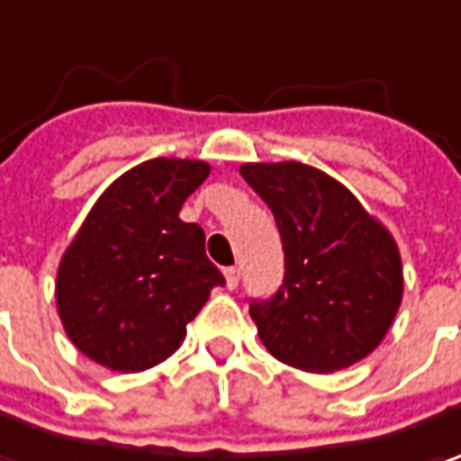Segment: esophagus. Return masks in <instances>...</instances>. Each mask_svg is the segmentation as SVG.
<instances>
[{
  "instance_id": "1",
  "label": "esophagus",
  "mask_w": 461,
  "mask_h": 461,
  "mask_svg": "<svg viewBox=\"0 0 461 461\" xmlns=\"http://www.w3.org/2000/svg\"><path fill=\"white\" fill-rule=\"evenodd\" d=\"M224 278H227V289H237V284H240V268L237 266L227 268L224 270Z\"/></svg>"
}]
</instances>
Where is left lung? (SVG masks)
<instances>
[{
  "label": "left lung",
  "instance_id": "8db88e82",
  "mask_svg": "<svg viewBox=\"0 0 461 461\" xmlns=\"http://www.w3.org/2000/svg\"><path fill=\"white\" fill-rule=\"evenodd\" d=\"M240 175L284 242V284L250 317L263 346L294 369L330 374L366 358L402 302V260L358 198L302 162H250Z\"/></svg>",
  "mask_w": 461,
  "mask_h": 461
}]
</instances>
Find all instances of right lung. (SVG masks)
<instances>
[{
    "label": "right lung",
    "instance_id": "add662e5",
    "mask_svg": "<svg viewBox=\"0 0 461 461\" xmlns=\"http://www.w3.org/2000/svg\"><path fill=\"white\" fill-rule=\"evenodd\" d=\"M211 167L157 157L123 172L97 198L64 252L56 307L69 340L113 371H144L185 340V325L224 276L206 234L177 213Z\"/></svg>",
    "mask_w": 461,
    "mask_h": 461
}]
</instances>
